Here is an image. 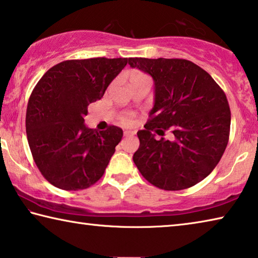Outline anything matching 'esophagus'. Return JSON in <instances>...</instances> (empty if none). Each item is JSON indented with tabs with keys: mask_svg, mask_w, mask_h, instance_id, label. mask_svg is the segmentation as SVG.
Segmentation results:
<instances>
[{
	"mask_svg": "<svg viewBox=\"0 0 258 258\" xmlns=\"http://www.w3.org/2000/svg\"><path fill=\"white\" fill-rule=\"evenodd\" d=\"M135 134V131H125L124 132V137H132V135Z\"/></svg>",
	"mask_w": 258,
	"mask_h": 258,
	"instance_id": "obj_1",
	"label": "esophagus"
}]
</instances>
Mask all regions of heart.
<instances>
[{"label":"heart","mask_w":258,"mask_h":258,"mask_svg":"<svg viewBox=\"0 0 258 258\" xmlns=\"http://www.w3.org/2000/svg\"><path fill=\"white\" fill-rule=\"evenodd\" d=\"M143 82H150L149 76L147 74L139 72V71H132L130 74V84L134 85V84H139V83H143ZM119 120L121 124L124 125H130L133 120V115L131 112H123L120 113L119 116Z\"/></svg>","instance_id":"1"}]
</instances>
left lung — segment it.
<instances>
[{"instance_id":"8db88e82","label":"left lung","mask_w":258,"mask_h":258,"mask_svg":"<svg viewBox=\"0 0 258 258\" xmlns=\"http://www.w3.org/2000/svg\"><path fill=\"white\" fill-rule=\"evenodd\" d=\"M132 68L155 82V106L133 161L159 189L177 191L203 181L216 167L229 142L231 111L224 91L209 74L185 59L130 58ZM169 129L172 142L156 140Z\"/></svg>"}]
</instances>
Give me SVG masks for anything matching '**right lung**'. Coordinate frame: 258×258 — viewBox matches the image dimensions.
I'll return each mask as SVG.
<instances>
[{
  "label": "right lung",
  "mask_w": 258,
  "mask_h": 258,
  "mask_svg": "<svg viewBox=\"0 0 258 258\" xmlns=\"http://www.w3.org/2000/svg\"><path fill=\"white\" fill-rule=\"evenodd\" d=\"M127 58L66 60L50 68L34 87L26 111V133L42 175L59 189L76 191L102 177L123 130L84 125L87 107L100 100Z\"/></svg>",
  "instance_id": "1"
}]
</instances>
